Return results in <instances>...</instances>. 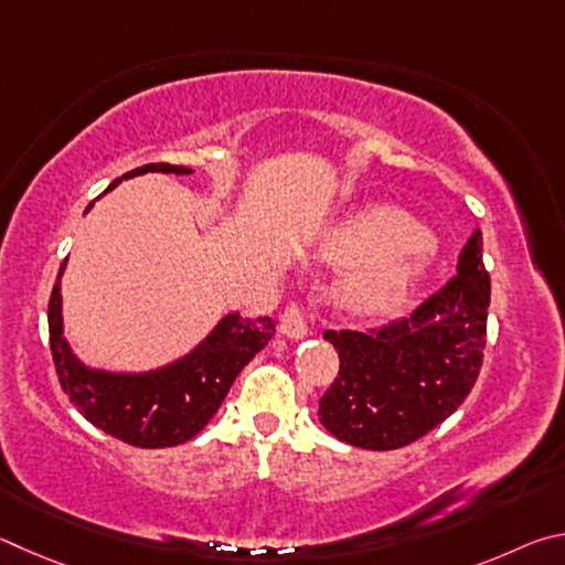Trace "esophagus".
Segmentation results:
<instances>
[{
	"instance_id": "1",
	"label": "esophagus",
	"mask_w": 565,
	"mask_h": 565,
	"mask_svg": "<svg viewBox=\"0 0 565 565\" xmlns=\"http://www.w3.org/2000/svg\"><path fill=\"white\" fill-rule=\"evenodd\" d=\"M280 332L290 340H302L308 334V320H305V312L300 305L290 302L285 312L280 315Z\"/></svg>"
}]
</instances>
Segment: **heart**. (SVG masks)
Masks as SVG:
<instances>
[{
    "instance_id": "heart-1",
    "label": "heart",
    "mask_w": 565,
    "mask_h": 565,
    "mask_svg": "<svg viewBox=\"0 0 565 565\" xmlns=\"http://www.w3.org/2000/svg\"><path fill=\"white\" fill-rule=\"evenodd\" d=\"M427 233L397 207H372L342 223L322 245V257L338 265H362L344 282V300L362 315L397 310L419 280L427 257Z\"/></svg>"
}]
</instances>
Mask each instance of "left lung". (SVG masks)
Returning a JSON list of instances; mask_svg holds the SVG:
<instances>
[{"mask_svg":"<svg viewBox=\"0 0 565 565\" xmlns=\"http://www.w3.org/2000/svg\"><path fill=\"white\" fill-rule=\"evenodd\" d=\"M481 231L457 275L409 318L367 332L328 330L340 372L320 399V424L352 447L390 451L422 439L469 397L487 348L491 280Z\"/></svg>","mask_w":565,"mask_h":565,"instance_id":"8db88e82","label":"left lung"}]
</instances>
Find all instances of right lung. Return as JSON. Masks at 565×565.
Masks as SVG:
<instances>
[{"label": "right lung", "instance_id": "1", "mask_svg": "<svg viewBox=\"0 0 565 565\" xmlns=\"http://www.w3.org/2000/svg\"><path fill=\"white\" fill-rule=\"evenodd\" d=\"M143 173H191L171 163H146L124 173L106 188L111 191L124 178ZM94 203H88L92 207ZM58 267L49 298V344L54 367L68 402L84 417L111 437L138 449H163L193 439L221 407L241 370L275 334L270 318H241L233 312L185 354L183 360L143 374H116L92 370L74 358L64 340L62 324V273Z\"/></svg>", "mask_w": 565, "mask_h": 565}]
</instances>
